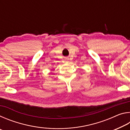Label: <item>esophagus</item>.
<instances>
[{
	"instance_id": "34e87169",
	"label": "esophagus",
	"mask_w": 130,
	"mask_h": 130,
	"mask_svg": "<svg viewBox=\"0 0 130 130\" xmlns=\"http://www.w3.org/2000/svg\"><path fill=\"white\" fill-rule=\"evenodd\" d=\"M65 61H66V62H69V61H68V59H67V60H65Z\"/></svg>"
}]
</instances>
